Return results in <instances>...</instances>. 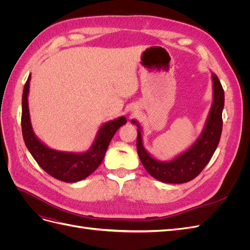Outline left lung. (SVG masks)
<instances>
[{"label":"left lung","mask_w":250,"mask_h":250,"mask_svg":"<svg viewBox=\"0 0 250 250\" xmlns=\"http://www.w3.org/2000/svg\"><path fill=\"white\" fill-rule=\"evenodd\" d=\"M213 80V103L202 132L193 145L169 162L158 161L143 145L142 128L138 121L131 123L138 126L137 149L144 168L155 179L166 184H184L194 179L208 164L217 149L222 132V110L224 90L217 75L211 73Z\"/></svg>","instance_id":"left-lung-1"}]
</instances>
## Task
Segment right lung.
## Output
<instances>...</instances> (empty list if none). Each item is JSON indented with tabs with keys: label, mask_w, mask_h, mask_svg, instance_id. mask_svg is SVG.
<instances>
[{
	"label": "right lung",
	"mask_w": 250,
	"mask_h": 250,
	"mask_svg": "<svg viewBox=\"0 0 250 250\" xmlns=\"http://www.w3.org/2000/svg\"><path fill=\"white\" fill-rule=\"evenodd\" d=\"M31 75L22 90L21 131L26 146L42 170L54 178L64 183H76L89 176L102 163L109 143L121 126L127 123L125 117H120L103 124L97 137L85 152H64L51 149L36 137L30 120L28 95Z\"/></svg>",
	"instance_id": "obj_1"
}]
</instances>
